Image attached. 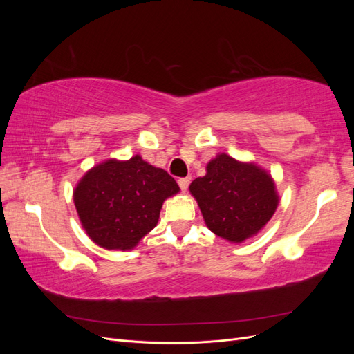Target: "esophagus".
Listing matches in <instances>:
<instances>
[{"label":"esophagus","instance_id":"1","mask_svg":"<svg viewBox=\"0 0 354 354\" xmlns=\"http://www.w3.org/2000/svg\"><path fill=\"white\" fill-rule=\"evenodd\" d=\"M189 183H190V177H183V178H178V186L180 189L186 192L187 187H189Z\"/></svg>","mask_w":354,"mask_h":354}]
</instances>
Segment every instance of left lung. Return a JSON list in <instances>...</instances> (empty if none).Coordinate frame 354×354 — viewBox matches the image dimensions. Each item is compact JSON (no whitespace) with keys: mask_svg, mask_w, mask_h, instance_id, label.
Wrapping results in <instances>:
<instances>
[{"mask_svg":"<svg viewBox=\"0 0 354 354\" xmlns=\"http://www.w3.org/2000/svg\"><path fill=\"white\" fill-rule=\"evenodd\" d=\"M189 189L208 229L230 242H242L259 233L279 201L264 169L238 162L226 153L212 159L207 174L192 181Z\"/></svg>","mask_w":354,"mask_h":354,"instance_id":"obj_1","label":"left lung"}]
</instances>
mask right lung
<instances>
[{
    "mask_svg": "<svg viewBox=\"0 0 354 354\" xmlns=\"http://www.w3.org/2000/svg\"><path fill=\"white\" fill-rule=\"evenodd\" d=\"M178 185L167 171L136 155L91 168L73 190L82 227L106 250H131L158 223L160 208Z\"/></svg>",
    "mask_w": 354,
    "mask_h": 354,
    "instance_id": "right-lung-1",
    "label": "right lung"
}]
</instances>
